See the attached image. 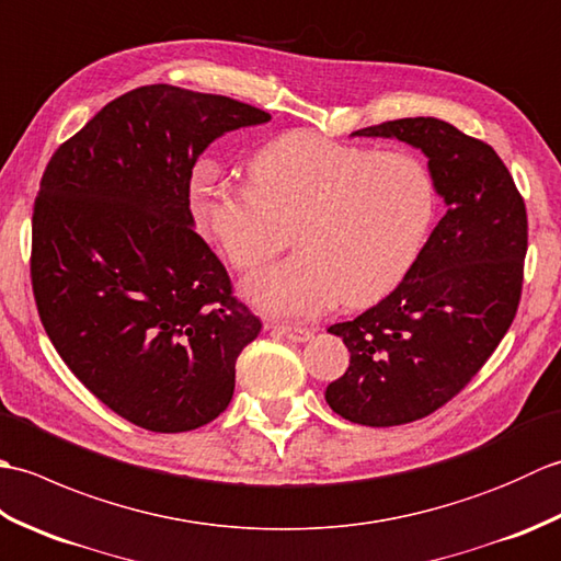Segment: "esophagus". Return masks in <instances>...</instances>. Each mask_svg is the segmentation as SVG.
<instances>
[{
    "mask_svg": "<svg viewBox=\"0 0 561 561\" xmlns=\"http://www.w3.org/2000/svg\"><path fill=\"white\" fill-rule=\"evenodd\" d=\"M272 328V332L274 335H279V337H287L289 342H306V340H311L313 337V332L308 330V328H301V325H270Z\"/></svg>",
    "mask_w": 561,
    "mask_h": 561,
    "instance_id": "1",
    "label": "esophagus"
}]
</instances>
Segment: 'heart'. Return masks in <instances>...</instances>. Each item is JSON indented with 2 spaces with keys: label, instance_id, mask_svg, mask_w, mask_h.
I'll return each mask as SVG.
<instances>
[{
  "label": "heart",
  "instance_id": "b5f03b06",
  "mask_svg": "<svg viewBox=\"0 0 561 561\" xmlns=\"http://www.w3.org/2000/svg\"><path fill=\"white\" fill-rule=\"evenodd\" d=\"M250 185H193L197 219L236 270L291 243L299 253L248 277L260 311L306 318L342 301L362 308L398 287L434 219V181L420 159L291 129L248 165Z\"/></svg>",
  "mask_w": 561,
  "mask_h": 561
}]
</instances>
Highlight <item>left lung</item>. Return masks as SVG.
Returning <instances> with one entry per match:
<instances>
[{"mask_svg":"<svg viewBox=\"0 0 561 561\" xmlns=\"http://www.w3.org/2000/svg\"><path fill=\"white\" fill-rule=\"evenodd\" d=\"M422 149L446 214L383 301L330 325L350 366L325 400L344 420L398 426L444 408L478 376L514 323L528 250L526 202L482 139L436 117L364 127Z\"/></svg>","mask_w":561,"mask_h":561,"instance_id":"1","label":"left lung"}]
</instances>
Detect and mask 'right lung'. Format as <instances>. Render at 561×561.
<instances>
[{"instance_id": "add662e5", "label": "right lung", "mask_w": 561, "mask_h": 561, "mask_svg": "<svg viewBox=\"0 0 561 561\" xmlns=\"http://www.w3.org/2000/svg\"><path fill=\"white\" fill-rule=\"evenodd\" d=\"M229 96L151 83L62 141L33 205L31 284L53 347L123 420L193 432L229 408L260 318L193 231V165L219 135L267 123Z\"/></svg>"}]
</instances>
